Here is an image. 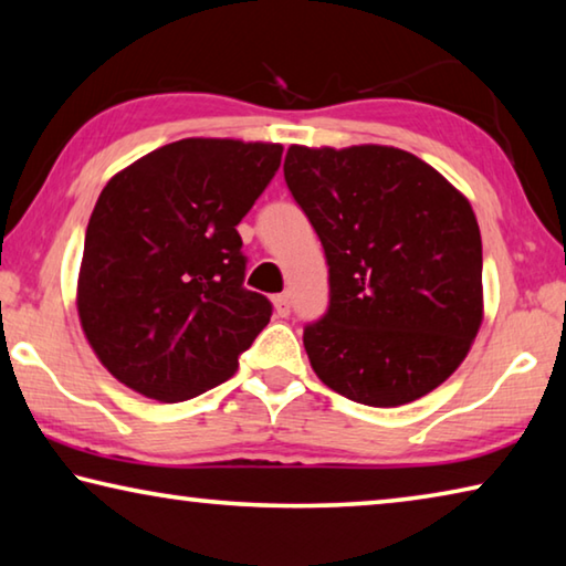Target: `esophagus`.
<instances>
[{
	"label": "esophagus",
	"mask_w": 566,
	"mask_h": 566,
	"mask_svg": "<svg viewBox=\"0 0 566 566\" xmlns=\"http://www.w3.org/2000/svg\"><path fill=\"white\" fill-rule=\"evenodd\" d=\"M274 312H276V317H290V312H292L290 296H286V294H276V296H274Z\"/></svg>",
	"instance_id": "esophagus-1"
}]
</instances>
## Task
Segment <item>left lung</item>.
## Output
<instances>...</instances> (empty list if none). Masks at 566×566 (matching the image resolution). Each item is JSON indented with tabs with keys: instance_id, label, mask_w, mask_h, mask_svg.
Returning <instances> with one entry per match:
<instances>
[{
	"instance_id": "obj_1",
	"label": "left lung",
	"mask_w": 566,
	"mask_h": 566,
	"mask_svg": "<svg viewBox=\"0 0 566 566\" xmlns=\"http://www.w3.org/2000/svg\"><path fill=\"white\" fill-rule=\"evenodd\" d=\"M284 179L329 266L304 327L312 369L367 407L429 395L482 324V237L467 197L405 149H286Z\"/></svg>"
}]
</instances>
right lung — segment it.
Wrapping results in <instances>:
<instances>
[{
    "instance_id": "add662e5",
    "label": "right lung",
    "mask_w": 566,
    "mask_h": 566,
    "mask_svg": "<svg viewBox=\"0 0 566 566\" xmlns=\"http://www.w3.org/2000/svg\"><path fill=\"white\" fill-rule=\"evenodd\" d=\"M282 145L179 139L114 175L90 217L76 310L122 385L185 401L222 385L272 317L244 286L237 224L280 169Z\"/></svg>"
}]
</instances>
